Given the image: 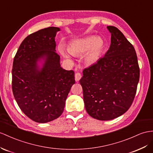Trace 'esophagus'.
<instances>
[{
	"instance_id": "1",
	"label": "esophagus",
	"mask_w": 153,
	"mask_h": 153,
	"mask_svg": "<svg viewBox=\"0 0 153 153\" xmlns=\"http://www.w3.org/2000/svg\"><path fill=\"white\" fill-rule=\"evenodd\" d=\"M81 78V74L79 72H76L75 74V79L76 81H78Z\"/></svg>"
}]
</instances>
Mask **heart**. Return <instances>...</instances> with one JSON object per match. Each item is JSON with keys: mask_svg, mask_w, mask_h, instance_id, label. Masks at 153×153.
Instances as JSON below:
<instances>
[{"mask_svg": "<svg viewBox=\"0 0 153 153\" xmlns=\"http://www.w3.org/2000/svg\"><path fill=\"white\" fill-rule=\"evenodd\" d=\"M105 46L103 39L101 37L90 36L83 39H77L70 42L68 50L72 55H79L87 52L84 56L86 63L91 65L99 59ZM65 57H69V54L62 51Z\"/></svg>", "mask_w": 153, "mask_h": 153, "instance_id": "1", "label": "heart"}]
</instances>
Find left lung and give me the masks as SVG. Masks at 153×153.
Instances as JSON below:
<instances>
[{
    "mask_svg": "<svg viewBox=\"0 0 153 153\" xmlns=\"http://www.w3.org/2000/svg\"><path fill=\"white\" fill-rule=\"evenodd\" d=\"M110 48L96 63L85 68L79 83L83 88L88 114L107 121L123 114L134 99L140 79V68L134 46L114 26Z\"/></svg>",
    "mask_w": 153,
    "mask_h": 153,
    "instance_id": "1",
    "label": "left lung"
}]
</instances>
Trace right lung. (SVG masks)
Instances as JSON below:
<instances>
[{"label": "right lung", "instance_id": "obj_1", "mask_svg": "<svg viewBox=\"0 0 153 153\" xmlns=\"http://www.w3.org/2000/svg\"><path fill=\"white\" fill-rule=\"evenodd\" d=\"M60 29L48 27L27 36L15 55L12 91L21 110L37 123L57 119L75 83L74 72L61 67L55 37ZM43 59L41 68L37 62Z\"/></svg>", "mask_w": 153, "mask_h": 153}]
</instances>
